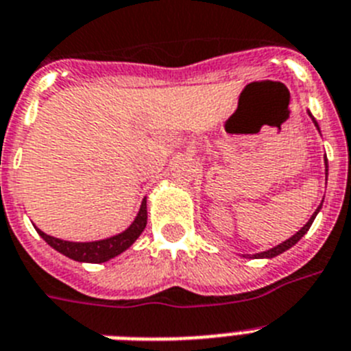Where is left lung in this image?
<instances>
[{"instance_id": "obj_1", "label": "left lung", "mask_w": 351, "mask_h": 351, "mask_svg": "<svg viewBox=\"0 0 351 351\" xmlns=\"http://www.w3.org/2000/svg\"><path fill=\"white\" fill-rule=\"evenodd\" d=\"M311 117H312V116H311ZM312 121H314V125L317 126V123H316V119H314V117H312ZM317 128H319V126H317ZM325 160H326V157H325ZM326 167H328V166H326ZM326 171H328V169H326ZM319 208H321V205H319V207H317V210L314 212V214H312L311 219L307 221V225L303 226V228H302V230H300V232H296V234H294L293 237H291V239L284 241V243L278 244V246H275V248L267 250V252L257 253V255H253V257H255V258H257V257H261V258H273V257H276V255H280V253H284L285 250H289L291 246H294V244H296L300 239H302L303 235L307 234L308 228H311V225H312V221H314V217H316V214H317V212H319Z\"/></svg>"}]
</instances>
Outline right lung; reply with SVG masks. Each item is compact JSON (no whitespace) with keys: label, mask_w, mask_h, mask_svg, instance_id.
<instances>
[{"label":"right lung","mask_w":351,"mask_h":351,"mask_svg":"<svg viewBox=\"0 0 351 351\" xmlns=\"http://www.w3.org/2000/svg\"><path fill=\"white\" fill-rule=\"evenodd\" d=\"M146 219H148V212H146V199H143V205H141V210L135 217V221L132 223L125 232L114 235V237H108V239L103 241H93V243H69V241H62L57 237H51V235L44 234L37 228L39 235L43 237L46 243L55 248L57 252H60L62 255L73 258V261L78 262H93V264H99V262H107L108 258L116 257L119 253L125 252L126 248H130L132 244L135 243V239L143 234V230L146 228Z\"/></svg>","instance_id":"obj_1"}]
</instances>
